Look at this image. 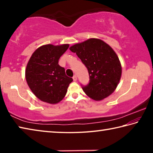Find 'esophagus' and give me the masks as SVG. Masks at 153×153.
Here are the masks:
<instances>
[{
  "label": "esophagus",
  "mask_w": 153,
  "mask_h": 153,
  "mask_svg": "<svg viewBox=\"0 0 153 153\" xmlns=\"http://www.w3.org/2000/svg\"><path fill=\"white\" fill-rule=\"evenodd\" d=\"M73 79H74V82H76L77 81V76H74L73 77Z\"/></svg>",
  "instance_id": "obj_1"
}]
</instances>
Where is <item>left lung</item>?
<instances>
[{"label": "left lung", "instance_id": "1", "mask_svg": "<svg viewBox=\"0 0 153 153\" xmlns=\"http://www.w3.org/2000/svg\"><path fill=\"white\" fill-rule=\"evenodd\" d=\"M87 67L90 82L82 88L85 94L96 101L103 100L115 91L121 77V65L117 54L100 39L90 38L71 46Z\"/></svg>", "mask_w": 153, "mask_h": 153}]
</instances>
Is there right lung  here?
<instances>
[{"label":"right lung","instance_id":"1","mask_svg":"<svg viewBox=\"0 0 153 153\" xmlns=\"http://www.w3.org/2000/svg\"><path fill=\"white\" fill-rule=\"evenodd\" d=\"M69 46L68 44L41 46L33 52L28 61L25 79L33 94L43 102L56 104L61 101L73 81L58 64L59 58Z\"/></svg>","mask_w":153,"mask_h":153}]
</instances>
